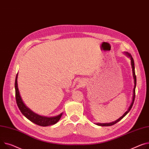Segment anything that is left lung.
I'll list each match as a JSON object with an SVG mask.
<instances>
[{"label":"left lung","instance_id":"left-lung-1","mask_svg":"<svg viewBox=\"0 0 149 149\" xmlns=\"http://www.w3.org/2000/svg\"><path fill=\"white\" fill-rule=\"evenodd\" d=\"M125 54L129 57L131 59V66H132V75H133V78H134V87L133 89V96H132V102L130 105V106L129 107L127 110L124 113V114L121 116L120 118H118L117 120H116L114 122H111V123H96V125H98V126H112L114 124H116V123H117L118 122H119L120 120H122V118L129 113L130 111L131 110V109L132 107V105L134 104V100H135V87H136V75H135V66H134V59L131 56V54L130 53H129L127 52H125Z\"/></svg>","mask_w":149,"mask_h":149}]
</instances>
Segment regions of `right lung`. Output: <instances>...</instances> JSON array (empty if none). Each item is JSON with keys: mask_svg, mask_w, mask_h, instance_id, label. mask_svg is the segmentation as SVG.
<instances>
[{"mask_svg": "<svg viewBox=\"0 0 149 149\" xmlns=\"http://www.w3.org/2000/svg\"><path fill=\"white\" fill-rule=\"evenodd\" d=\"M17 78H18V73L16 75L15 81V98H16V102L19 108V110L22 112V113L29 119L30 121L32 122L41 126H48L49 125H53L56 124L61 118L63 113L60 114L58 116H54V117H45L43 116H40L33 111H32L31 109L28 108L24 102L22 100V98L19 94V92L18 87V83H17Z\"/></svg>", "mask_w": 149, "mask_h": 149, "instance_id": "obj_1", "label": "right lung"}]
</instances>
